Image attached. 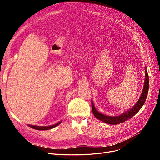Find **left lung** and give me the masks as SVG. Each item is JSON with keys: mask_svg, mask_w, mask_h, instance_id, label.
<instances>
[{"mask_svg": "<svg viewBox=\"0 0 160 160\" xmlns=\"http://www.w3.org/2000/svg\"><path fill=\"white\" fill-rule=\"evenodd\" d=\"M148 88H149V78L148 75L147 71V68L145 67V82L143 89H142V93L141 94V96L138 100L137 103L134 105L130 110L124 112L122 114L118 115V116H109L106 115L104 114H102V113L98 112L94 106L93 100H91V106H92V112H93L95 117L97 119L102 121L107 124H117L122 123L126 121H127L132 117L135 115L140 110L141 108L144 105L145 102L146 100L148 91Z\"/></svg>", "mask_w": 160, "mask_h": 160, "instance_id": "8db88e82", "label": "left lung"}]
</instances>
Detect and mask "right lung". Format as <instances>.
Listing matches in <instances>:
<instances>
[{"label": "right lung", "instance_id": "add662e5", "mask_svg": "<svg viewBox=\"0 0 160 160\" xmlns=\"http://www.w3.org/2000/svg\"><path fill=\"white\" fill-rule=\"evenodd\" d=\"M62 121H60L54 124L50 125V126H45V127H43V126H36V125H32V124H28V127H31L32 128L35 129V130H47L52 129V128L57 127L58 125H59L62 122Z\"/></svg>", "mask_w": 160, "mask_h": 160}]
</instances>
